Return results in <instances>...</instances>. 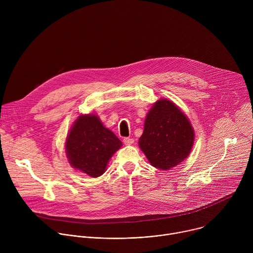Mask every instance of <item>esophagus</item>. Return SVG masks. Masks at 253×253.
<instances>
[{
	"label": "esophagus",
	"mask_w": 253,
	"mask_h": 253,
	"mask_svg": "<svg viewBox=\"0 0 253 253\" xmlns=\"http://www.w3.org/2000/svg\"><path fill=\"white\" fill-rule=\"evenodd\" d=\"M123 142H124L125 145H131V144L134 143V139L129 138V137H126V138L123 139Z\"/></svg>",
	"instance_id": "1"
}]
</instances>
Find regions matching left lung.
Instances as JSON below:
<instances>
[{
  "instance_id": "1",
  "label": "left lung",
  "mask_w": 253,
  "mask_h": 253,
  "mask_svg": "<svg viewBox=\"0 0 253 253\" xmlns=\"http://www.w3.org/2000/svg\"><path fill=\"white\" fill-rule=\"evenodd\" d=\"M194 131L187 117L169 100L160 99L147 114L139 146L152 166L167 170L190 153Z\"/></svg>"
}]
</instances>
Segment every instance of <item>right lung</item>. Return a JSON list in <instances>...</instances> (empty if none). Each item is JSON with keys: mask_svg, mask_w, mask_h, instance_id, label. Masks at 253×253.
Masks as SVG:
<instances>
[{"mask_svg": "<svg viewBox=\"0 0 253 253\" xmlns=\"http://www.w3.org/2000/svg\"><path fill=\"white\" fill-rule=\"evenodd\" d=\"M122 142L95 115H81L66 141L67 157L74 168L95 178L105 172L108 161Z\"/></svg>", "mask_w": 253, "mask_h": 253, "instance_id": "obj_1", "label": "right lung"}]
</instances>
